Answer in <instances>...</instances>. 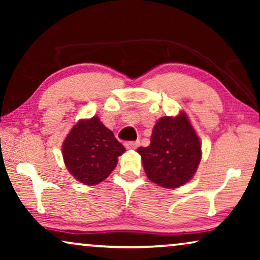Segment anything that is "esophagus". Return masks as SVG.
I'll return each instance as SVG.
<instances>
[{"label": "esophagus", "instance_id": "esophagus-1", "mask_svg": "<svg viewBox=\"0 0 260 260\" xmlns=\"http://www.w3.org/2000/svg\"><path fill=\"white\" fill-rule=\"evenodd\" d=\"M138 145H140V142L136 141V142H127L125 143V147L127 149H137Z\"/></svg>", "mask_w": 260, "mask_h": 260}]
</instances>
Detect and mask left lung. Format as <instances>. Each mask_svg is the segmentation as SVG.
<instances>
[{
  "label": "left lung",
  "instance_id": "left-lung-1",
  "mask_svg": "<svg viewBox=\"0 0 260 260\" xmlns=\"http://www.w3.org/2000/svg\"><path fill=\"white\" fill-rule=\"evenodd\" d=\"M137 152L148 179L165 188L188 182L201 159V144L186 113L162 117L152 129L150 145Z\"/></svg>",
  "mask_w": 260,
  "mask_h": 260
}]
</instances>
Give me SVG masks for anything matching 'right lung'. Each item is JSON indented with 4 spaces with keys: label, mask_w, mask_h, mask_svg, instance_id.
<instances>
[{
    "label": "right lung",
    "mask_w": 260,
    "mask_h": 260,
    "mask_svg": "<svg viewBox=\"0 0 260 260\" xmlns=\"http://www.w3.org/2000/svg\"><path fill=\"white\" fill-rule=\"evenodd\" d=\"M125 148L98 117L80 120L62 145L63 161L70 173L81 183L93 186L105 180L116 168Z\"/></svg>",
    "instance_id": "obj_1"
}]
</instances>
